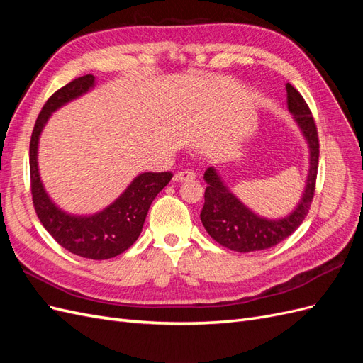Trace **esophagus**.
I'll list each match as a JSON object with an SVG mask.
<instances>
[{"label":"esophagus","mask_w":363,"mask_h":363,"mask_svg":"<svg viewBox=\"0 0 363 363\" xmlns=\"http://www.w3.org/2000/svg\"><path fill=\"white\" fill-rule=\"evenodd\" d=\"M192 179H195V172L192 169H182L174 175L175 182H188Z\"/></svg>","instance_id":"obj_1"}]
</instances>
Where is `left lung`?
Here are the masks:
<instances>
[{
  "mask_svg": "<svg viewBox=\"0 0 363 363\" xmlns=\"http://www.w3.org/2000/svg\"><path fill=\"white\" fill-rule=\"evenodd\" d=\"M286 92L289 111L294 113L296 124L303 130L311 148V169L303 199L289 216L271 221V219L255 215L225 188L213 168H207L204 172L207 188L204 192V206L200 213L201 223L211 238L219 245L232 251L250 252L277 245L300 227L313 201L318 159H320L318 130L311 108L301 94L289 83H286Z\"/></svg>",
  "mask_w": 363,
  "mask_h": 363,
  "instance_id": "1",
  "label": "left lung"
}]
</instances>
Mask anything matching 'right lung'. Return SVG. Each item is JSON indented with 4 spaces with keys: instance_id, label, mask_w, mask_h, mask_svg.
I'll list each match as a JSON object with an SVG mask.
<instances>
[{
    "instance_id": "add662e5",
    "label": "right lung",
    "mask_w": 363,
    "mask_h": 363,
    "mask_svg": "<svg viewBox=\"0 0 363 363\" xmlns=\"http://www.w3.org/2000/svg\"><path fill=\"white\" fill-rule=\"evenodd\" d=\"M94 82L92 74L74 79L54 92L43 104L30 139V183L36 215L56 242L75 256L104 260L121 255L136 242L152 200L171 182L172 172L138 175L115 203L92 216H71L54 206L39 177V135L56 108L89 91Z\"/></svg>"
}]
</instances>
